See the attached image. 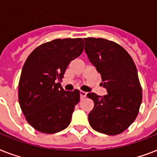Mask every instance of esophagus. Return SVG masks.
<instances>
[{
  "label": "esophagus",
  "mask_w": 157,
  "mask_h": 157,
  "mask_svg": "<svg viewBox=\"0 0 157 157\" xmlns=\"http://www.w3.org/2000/svg\"><path fill=\"white\" fill-rule=\"evenodd\" d=\"M86 94H87V93H86V92H84V91H80V97H81V99L86 98Z\"/></svg>",
  "instance_id": "obj_1"
}]
</instances>
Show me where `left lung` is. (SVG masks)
<instances>
[{
  "mask_svg": "<svg viewBox=\"0 0 157 157\" xmlns=\"http://www.w3.org/2000/svg\"><path fill=\"white\" fill-rule=\"evenodd\" d=\"M89 60L101 75L103 97L89 93L94 107L89 122L94 130L117 135L134 121L142 103V88L135 64L121 45L103 38H84Z\"/></svg>",
  "mask_w": 157,
  "mask_h": 157,
  "instance_id": "1",
  "label": "left lung"
}]
</instances>
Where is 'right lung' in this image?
<instances>
[{"label": "right lung", "instance_id": "obj_1", "mask_svg": "<svg viewBox=\"0 0 157 157\" xmlns=\"http://www.w3.org/2000/svg\"><path fill=\"white\" fill-rule=\"evenodd\" d=\"M81 38L56 39L36 48L28 57L18 84V102L31 126L54 134L68 126L80 91L59 84L68 64L83 52Z\"/></svg>", "mask_w": 157, "mask_h": 157}]
</instances>
